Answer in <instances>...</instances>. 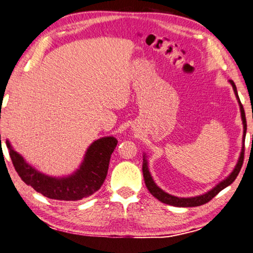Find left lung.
<instances>
[{"mask_svg":"<svg viewBox=\"0 0 253 253\" xmlns=\"http://www.w3.org/2000/svg\"><path fill=\"white\" fill-rule=\"evenodd\" d=\"M229 82H230V84L232 85L233 91H235V95H236V97L238 99L239 106H240L241 119H242V124H243L242 149H241L240 157H239V159H238V163L236 165L235 169H233L232 172L229 174V176L226 179H224V180L220 181L217 186L213 187L212 189L209 190L208 192H206V194L200 195V196H196V197H190V198H180V197H176V196L167 194L166 191L160 189V188L157 185H156L153 177H151V174L149 172L148 163H147L146 155H144V156H142V173H144L146 187H147V189L149 190L150 194L153 195L155 198H157L159 201H162V203L170 205V206H174V207H198V206H201V205H205V204L208 203V201L212 199L214 196H217L220 191L224 189V188L228 187L229 185H231V183L236 180L238 173L240 172V169H241L242 164H243V158H245V139H246V132H247V121H246L245 109H243V106H242V104L240 102V98H239V95H238L237 87L235 85V83H233V81H229Z\"/></svg>","mask_w":253,"mask_h":253,"instance_id":"8db88e82","label":"left lung"}]
</instances>
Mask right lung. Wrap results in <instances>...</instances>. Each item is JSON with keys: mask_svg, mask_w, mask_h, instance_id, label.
Wrapping results in <instances>:
<instances>
[{"mask_svg": "<svg viewBox=\"0 0 253 253\" xmlns=\"http://www.w3.org/2000/svg\"><path fill=\"white\" fill-rule=\"evenodd\" d=\"M6 146L13 166L26 185L49 199L75 201L93 195L102 187L117 139L109 136L95 140L87 148L80 168L71 176L62 178L49 177L38 171L12 148L8 140Z\"/></svg>", "mask_w": 253, "mask_h": 253, "instance_id": "obj_1", "label": "right lung"}]
</instances>
